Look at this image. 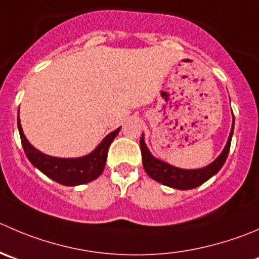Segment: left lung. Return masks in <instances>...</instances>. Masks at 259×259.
Returning <instances> with one entry per match:
<instances>
[{
  "instance_id": "obj_1",
  "label": "left lung",
  "mask_w": 259,
  "mask_h": 259,
  "mask_svg": "<svg viewBox=\"0 0 259 259\" xmlns=\"http://www.w3.org/2000/svg\"><path fill=\"white\" fill-rule=\"evenodd\" d=\"M233 130H234V119H233V126L229 139H228V143L222 154L211 164L200 168V169H181V168L173 167V165L162 162V160L155 159L149 153L142 137L140 138V150H142L143 167L150 178L155 180L157 182H160L162 185L168 186V187L178 188V190H191V188L197 187V186L206 182L214 175H217L224 165L228 154H229Z\"/></svg>"
}]
</instances>
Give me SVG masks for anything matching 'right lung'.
<instances>
[{"label": "right lung", "instance_id": "1", "mask_svg": "<svg viewBox=\"0 0 259 259\" xmlns=\"http://www.w3.org/2000/svg\"><path fill=\"white\" fill-rule=\"evenodd\" d=\"M17 127H19L21 144L27 159L31 162L34 167L41 170L45 176L52 178L55 182L64 186H78L89 183L96 180L104 172L105 163H106L109 147L120 132V127L115 132L110 133L101 142V144L92 153L86 157L81 158H57L42 154L35 149L22 133L20 124L19 115H17Z\"/></svg>", "mask_w": 259, "mask_h": 259}]
</instances>
